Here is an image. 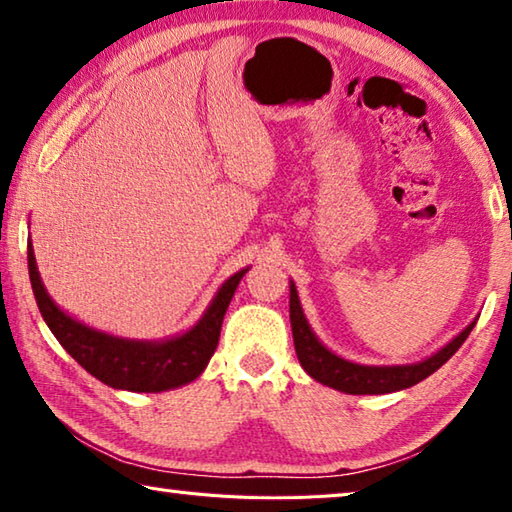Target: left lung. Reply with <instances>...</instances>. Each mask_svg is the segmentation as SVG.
I'll list each match as a JSON object with an SVG mask.
<instances>
[{"instance_id":"left-lung-1","label":"left lung","mask_w":512,"mask_h":512,"mask_svg":"<svg viewBox=\"0 0 512 512\" xmlns=\"http://www.w3.org/2000/svg\"><path fill=\"white\" fill-rule=\"evenodd\" d=\"M289 314H291V329H293V345H296V354L300 359V366L307 370L309 377L325 386H332L336 391L350 393V395H381L402 391V388H411L418 381L433 375L443 363L452 359V354L461 348L467 336L476 325H467L461 334L456 336L452 343H447L443 350L433 354V357L424 359L420 363H411V366H359V363H350L336 354L329 352L323 343H320L311 327L307 325L305 314H302L298 291L291 282V298H289Z\"/></svg>"}]
</instances>
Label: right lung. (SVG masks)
<instances>
[{
  "label": "right lung",
  "instance_id": "1",
  "mask_svg": "<svg viewBox=\"0 0 512 512\" xmlns=\"http://www.w3.org/2000/svg\"><path fill=\"white\" fill-rule=\"evenodd\" d=\"M27 257L33 296H36L40 314L58 343L92 377H97L112 388L135 393L169 391V388L189 384V381L201 375L207 363H210L216 345H219L225 309H228L232 296H235L241 277L248 271V268H244V271L232 275L230 280H225L210 309L201 318V323L189 329L187 334L176 336L171 341L149 343L117 339V336L76 323L74 318H69L65 311H60L54 305V300L47 296L45 287H42L31 241L27 246Z\"/></svg>",
  "mask_w": 512,
  "mask_h": 512
}]
</instances>
